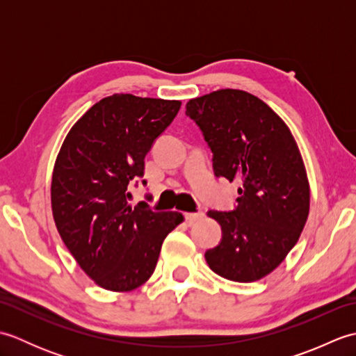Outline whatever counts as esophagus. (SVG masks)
<instances>
[{
    "label": "esophagus",
    "instance_id": "obj_1",
    "mask_svg": "<svg viewBox=\"0 0 356 356\" xmlns=\"http://www.w3.org/2000/svg\"><path fill=\"white\" fill-rule=\"evenodd\" d=\"M203 214L202 211H197V213H185V218H186V222H195V220H200V218H203Z\"/></svg>",
    "mask_w": 356,
    "mask_h": 356
}]
</instances>
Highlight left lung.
<instances>
[{
	"label": "left lung",
	"instance_id": "8db88e82",
	"mask_svg": "<svg viewBox=\"0 0 356 356\" xmlns=\"http://www.w3.org/2000/svg\"><path fill=\"white\" fill-rule=\"evenodd\" d=\"M186 116L213 151L217 177L240 180L232 211L209 209L222 240L205 259L238 283L274 270L297 243L309 216V182L291 130L277 113L243 90H217L186 104Z\"/></svg>",
	"mask_w": 356,
	"mask_h": 356
}]
</instances>
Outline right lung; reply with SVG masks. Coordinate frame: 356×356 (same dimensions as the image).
I'll return each mask as SVG.
<instances>
[{"label": "right lung", "instance_id": "obj_1", "mask_svg": "<svg viewBox=\"0 0 356 356\" xmlns=\"http://www.w3.org/2000/svg\"><path fill=\"white\" fill-rule=\"evenodd\" d=\"M179 108L180 101L107 96L72 127L56 157L51 211L58 232L104 289L145 283L165 237L184 220L177 211L156 213L147 202H128V186L142 180L147 153Z\"/></svg>", "mask_w": 356, "mask_h": 356}]
</instances>
